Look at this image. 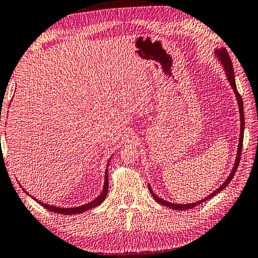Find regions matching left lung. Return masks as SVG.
<instances>
[{
	"mask_svg": "<svg viewBox=\"0 0 258 258\" xmlns=\"http://www.w3.org/2000/svg\"><path fill=\"white\" fill-rule=\"evenodd\" d=\"M217 56L219 57V59L221 60L223 67H225V71H226V74H227V77H228V81L230 82V85L232 87V90H234L235 94H236V98H237V101H238V105H239V111H240V137H239V145H238V153H237V158H236V162H235V165H234V168H232V171L230 173L229 176H228V178L226 179V182L222 184V185L217 188L216 191H213V193H211L210 196L207 197L206 199H202L201 201H198V202H194V203H191V205H175V203H171V202H167L166 200H163V199L158 198L156 194H155L153 192L152 187H149V191L150 193H152L153 198L156 200L158 203H160V205H163L165 207H168L173 209V210H187V209H191V208H194L197 207L199 205H201L202 202H206L207 200H209V199H211L216 196V194L219 193L220 191H222L223 188H225L228 184H229L231 182L232 177L235 176V173L237 171L238 168V165H239V162H240V156H241V150H242V140H244V129H245V118H244V104H242V99L240 94L238 93L237 91V86H236V82H235V73H234V66H232V62H231V59L229 55H228V51L226 48H222V49H219L216 51Z\"/></svg>",
	"mask_w": 258,
	"mask_h": 258,
	"instance_id": "obj_1",
	"label": "left lung"
}]
</instances>
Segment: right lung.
Segmentation results:
<instances>
[{"label": "right lung", "instance_id": "1", "mask_svg": "<svg viewBox=\"0 0 258 258\" xmlns=\"http://www.w3.org/2000/svg\"><path fill=\"white\" fill-rule=\"evenodd\" d=\"M108 169H106L105 172V182H104V186H103V191H102V193L100 194V196L95 199V200L91 201L90 203H86V205L84 206H81V207H75V208H57V207H53V206H47L45 205V203H42L40 201H37L36 199L35 200L39 203V205H41L43 208H46L47 210L49 211H52L55 213H60V215H77V213H83L84 211H87L90 210V209L92 208H95L100 206L102 202H103V200L106 197V193H108V188H109V181H108Z\"/></svg>", "mask_w": 258, "mask_h": 258}]
</instances>
